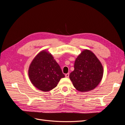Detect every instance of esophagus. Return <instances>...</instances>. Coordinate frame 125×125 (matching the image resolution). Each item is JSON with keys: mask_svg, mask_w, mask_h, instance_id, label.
<instances>
[{"mask_svg": "<svg viewBox=\"0 0 125 125\" xmlns=\"http://www.w3.org/2000/svg\"><path fill=\"white\" fill-rule=\"evenodd\" d=\"M65 77H66V78H69V73H66V74H65Z\"/></svg>", "mask_w": 125, "mask_h": 125, "instance_id": "1", "label": "esophagus"}]
</instances>
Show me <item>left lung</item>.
Here are the masks:
<instances>
[{
	"instance_id": "left-lung-1",
	"label": "left lung",
	"mask_w": 125,
	"mask_h": 125,
	"mask_svg": "<svg viewBox=\"0 0 125 125\" xmlns=\"http://www.w3.org/2000/svg\"><path fill=\"white\" fill-rule=\"evenodd\" d=\"M74 70L69 77L74 88L81 92L94 89L100 83L103 74L101 62L92 52L84 50L75 60Z\"/></svg>"
}]
</instances>
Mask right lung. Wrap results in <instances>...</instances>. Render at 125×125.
<instances>
[{"mask_svg":"<svg viewBox=\"0 0 125 125\" xmlns=\"http://www.w3.org/2000/svg\"><path fill=\"white\" fill-rule=\"evenodd\" d=\"M29 76L36 88L45 92L55 88L65 75L52 55L43 51L31 62Z\"/></svg>","mask_w":125,"mask_h":125,"instance_id":"obj_1","label":"right lung"}]
</instances>
